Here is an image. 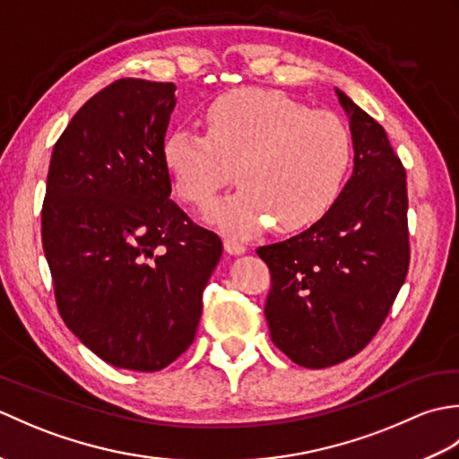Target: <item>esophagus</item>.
<instances>
[{"mask_svg":"<svg viewBox=\"0 0 459 459\" xmlns=\"http://www.w3.org/2000/svg\"><path fill=\"white\" fill-rule=\"evenodd\" d=\"M224 250H227L229 255H242V252L247 250V247L235 237H224Z\"/></svg>","mask_w":459,"mask_h":459,"instance_id":"1","label":"esophagus"}]
</instances>
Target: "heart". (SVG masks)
Returning a JSON list of instances; mask_svg holds the SVG:
<instances>
[{"mask_svg":"<svg viewBox=\"0 0 459 459\" xmlns=\"http://www.w3.org/2000/svg\"><path fill=\"white\" fill-rule=\"evenodd\" d=\"M199 134L179 128L163 142V161L179 197L204 209L232 181L211 221L248 235L270 221L298 230L324 217L351 163V134L335 114L309 110L286 94L240 89L219 96Z\"/></svg>","mask_w":459,"mask_h":459,"instance_id":"1","label":"heart"}]
</instances>
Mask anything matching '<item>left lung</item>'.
Listing matches in <instances>:
<instances>
[{"mask_svg":"<svg viewBox=\"0 0 459 459\" xmlns=\"http://www.w3.org/2000/svg\"><path fill=\"white\" fill-rule=\"evenodd\" d=\"M335 92L349 116L353 175L307 230L256 250L270 268V337L307 368L343 363L368 345L411 264L404 165L383 126Z\"/></svg>","mask_w":459,"mask_h":459,"instance_id":"left-lung-1","label":"left lung"}]
</instances>
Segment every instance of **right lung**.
Masks as SVG:
<instances>
[{"label": "right lung", "instance_id": "obj_1", "mask_svg": "<svg viewBox=\"0 0 459 459\" xmlns=\"http://www.w3.org/2000/svg\"><path fill=\"white\" fill-rule=\"evenodd\" d=\"M175 84L120 79L56 140L41 211L58 314L106 363L153 373L193 343L222 242L171 195Z\"/></svg>", "mask_w": 459, "mask_h": 459}]
</instances>
